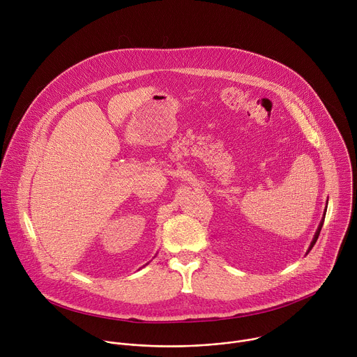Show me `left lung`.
<instances>
[{"instance_id":"1","label":"left lung","mask_w":357,"mask_h":357,"mask_svg":"<svg viewBox=\"0 0 357 357\" xmlns=\"http://www.w3.org/2000/svg\"><path fill=\"white\" fill-rule=\"evenodd\" d=\"M324 220H325V216H324V219H322V222H321V225H319V227H318V230H317V233H315V237H314V240H312V243H311V245H310V250H312L314 244L317 243V240H318V237H319V233H321L322 226H324ZM310 250H308V251H310Z\"/></svg>"}]
</instances>
